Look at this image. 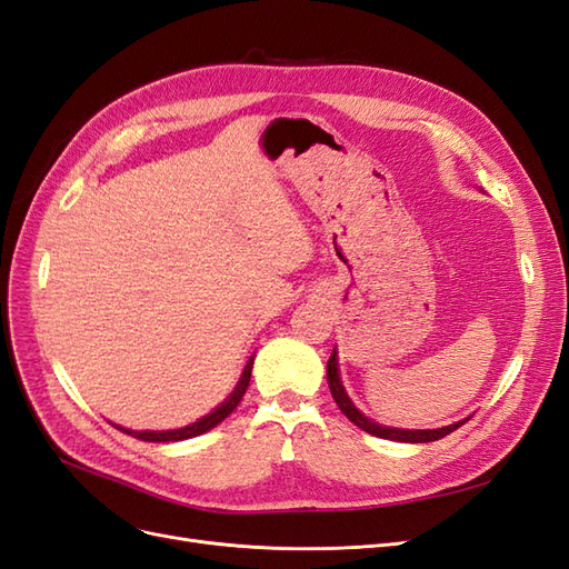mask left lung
<instances>
[{"label":"left lung","instance_id":"obj_1","mask_svg":"<svg viewBox=\"0 0 569 569\" xmlns=\"http://www.w3.org/2000/svg\"><path fill=\"white\" fill-rule=\"evenodd\" d=\"M327 385H330L332 399L337 401V406H339L343 416H347L356 427H360L363 432H368L372 437H382V439H391V441H408V443H427V441H437L446 435H451L453 429L465 425V420H460L456 425L441 427V429H416V432H410V429H391V427H382V425L368 420L363 412L356 410V406L351 403L347 391H343V387H341L339 368H337V353H332L330 360H327Z\"/></svg>","mask_w":569,"mask_h":569}]
</instances>
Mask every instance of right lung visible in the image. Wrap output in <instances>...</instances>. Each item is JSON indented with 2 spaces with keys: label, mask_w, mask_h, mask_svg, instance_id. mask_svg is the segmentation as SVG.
<instances>
[{
  "label": "right lung",
  "mask_w": 569,
  "mask_h": 569,
  "mask_svg": "<svg viewBox=\"0 0 569 569\" xmlns=\"http://www.w3.org/2000/svg\"><path fill=\"white\" fill-rule=\"evenodd\" d=\"M251 366H253V360H249V363H247V368H244V372H242V380H239L237 389L230 393V399H228L226 403H222V406H218L213 412H209V416H206V418H201L199 422L189 425V427H182V429H173V432H132V429H123V432L130 435V437H134V439L157 441V443H161V441H182V439H189V437H197V435L209 432V429H213L216 425H220L222 420H226V418L230 416V412L239 406V401L244 399L249 380H251Z\"/></svg>",
  "instance_id": "add662e5"
}]
</instances>
